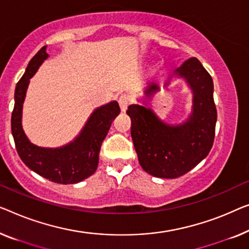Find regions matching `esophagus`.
I'll return each mask as SVG.
<instances>
[{
    "label": "esophagus",
    "mask_w": 249,
    "mask_h": 249,
    "mask_svg": "<svg viewBox=\"0 0 249 249\" xmlns=\"http://www.w3.org/2000/svg\"><path fill=\"white\" fill-rule=\"evenodd\" d=\"M118 102H119V106H120L121 111H122V112H124V111L128 109V107H129V104H130L131 100H130V98H129L128 95L122 94L120 98H119Z\"/></svg>",
    "instance_id": "esophagus-1"
}]
</instances>
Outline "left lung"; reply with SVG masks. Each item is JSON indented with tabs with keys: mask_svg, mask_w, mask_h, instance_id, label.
Wrapping results in <instances>:
<instances>
[{
	"mask_svg": "<svg viewBox=\"0 0 249 249\" xmlns=\"http://www.w3.org/2000/svg\"><path fill=\"white\" fill-rule=\"evenodd\" d=\"M174 74L185 78L193 92L192 113L185 122L164 124L151 109L138 104H131L127 110L140 165L150 175L163 178H179L208 156L217 122L213 82L199 59H187ZM158 89V85L151 83L145 94L150 96Z\"/></svg>",
	"mask_w": 249,
	"mask_h": 249,
	"instance_id": "1",
	"label": "left lung"
}]
</instances>
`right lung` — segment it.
<instances>
[{
	"instance_id": "right-lung-1",
	"label": "right lung",
	"mask_w": 249,
	"mask_h": 249,
	"mask_svg": "<svg viewBox=\"0 0 249 249\" xmlns=\"http://www.w3.org/2000/svg\"><path fill=\"white\" fill-rule=\"evenodd\" d=\"M47 46L42 47L28 64L26 73L18 82L14 93V107L11 130L18 154L27 166L49 181L59 184H74L88 178L96 171L99 154L111 124L120 113L117 101L96 109L91 114L74 142L60 148H42L29 142L22 129V106L29 80L48 57Z\"/></svg>"
}]
</instances>
